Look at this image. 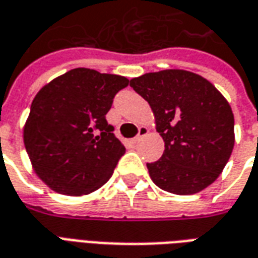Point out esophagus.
<instances>
[{
	"mask_svg": "<svg viewBox=\"0 0 258 258\" xmlns=\"http://www.w3.org/2000/svg\"><path fill=\"white\" fill-rule=\"evenodd\" d=\"M149 133V130L145 128V127H141L140 131H138V134H137V137L134 138V142H138V141H141L144 137H145L146 134Z\"/></svg>",
	"mask_w": 258,
	"mask_h": 258,
	"instance_id": "34e87169",
	"label": "esophagus"
}]
</instances>
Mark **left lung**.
I'll list each match as a JSON object with an SVG mask.
<instances>
[{
  "label": "left lung",
  "instance_id": "obj_1",
  "mask_svg": "<svg viewBox=\"0 0 258 258\" xmlns=\"http://www.w3.org/2000/svg\"><path fill=\"white\" fill-rule=\"evenodd\" d=\"M130 85L148 101L164 141L162 157L146 164L152 181L175 195L198 194L213 184L235 144L232 109L221 92L179 69L146 73Z\"/></svg>",
  "mask_w": 258,
  "mask_h": 258
}]
</instances>
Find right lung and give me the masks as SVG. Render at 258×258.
<instances>
[{"mask_svg": "<svg viewBox=\"0 0 258 258\" xmlns=\"http://www.w3.org/2000/svg\"><path fill=\"white\" fill-rule=\"evenodd\" d=\"M128 83L123 76L77 68L37 92L23 141L34 171L51 189L81 196L112 177L125 148L106 113Z\"/></svg>", "mask_w": 258, "mask_h": 258, "instance_id": "1", "label": "right lung"}]
</instances>
